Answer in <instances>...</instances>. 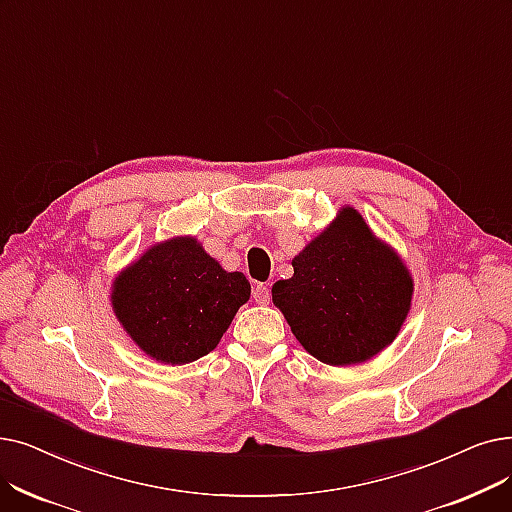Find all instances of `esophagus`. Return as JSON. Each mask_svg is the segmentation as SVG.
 I'll use <instances>...</instances> for the list:
<instances>
[{
  "mask_svg": "<svg viewBox=\"0 0 512 512\" xmlns=\"http://www.w3.org/2000/svg\"><path fill=\"white\" fill-rule=\"evenodd\" d=\"M270 288L265 286V284H257L255 288H253V299H255V303H259V305H268L270 303Z\"/></svg>",
  "mask_w": 512,
  "mask_h": 512,
  "instance_id": "1",
  "label": "esophagus"
}]
</instances>
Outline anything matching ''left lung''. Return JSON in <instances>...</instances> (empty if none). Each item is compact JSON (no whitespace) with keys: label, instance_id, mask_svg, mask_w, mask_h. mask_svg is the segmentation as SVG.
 Here are the masks:
<instances>
[{"label":"left lung","instance_id":"8db88e82","mask_svg":"<svg viewBox=\"0 0 512 512\" xmlns=\"http://www.w3.org/2000/svg\"><path fill=\"white\" fill-rule=\"evenodd\" d=\"M293 270L274 284L272 299L297 341L324 364L370 360L408 316V270L351 207L293 259Z\"/></svg>","mask_w":512,"mask_h":512}]
</instances>
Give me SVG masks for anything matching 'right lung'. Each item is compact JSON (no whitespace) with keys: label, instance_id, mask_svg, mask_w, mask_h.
I'll return each mask as SVG.
<instances>
[{"label":"right lung","instance_id":"1","mask_svg":"<svg viewBox=\"0 0 512 512\" xmlns=\"http://www.w3.org/2000/svg\"><path fill=\"white\" fill-rule=\"evenodd\" d=\"M249 297L244 274L221 270L194 238H173L115 280L113 307L150 358L188 364L217 347Z\"/></svg>","mask_w":512,"mask_h":512}]
</instances>
